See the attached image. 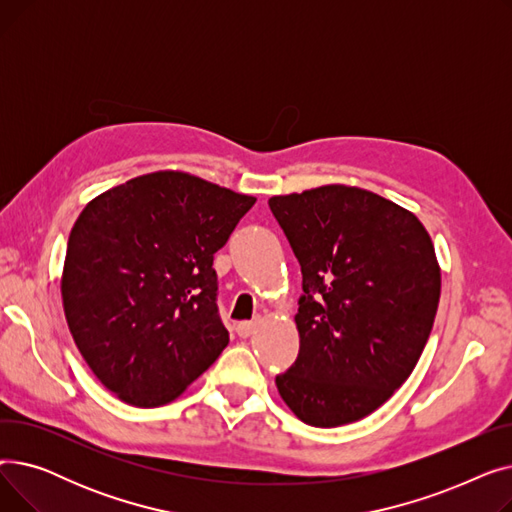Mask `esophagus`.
<instances>
[{"label": "esophagus", "instance_id": "obj_1", "mask_svg": "<svg viewBox=\"0 0 512 512\" xmlns=\"http://www.w3.org/2000/svg\"><path fill=\"white\" fill-rule=\"evenodd\" d=\"M257 328V321H240V324L236 326V332L240 338H249Z\"/></svg>", "mask_w": 512, "mask_h": 512}]
</instances>
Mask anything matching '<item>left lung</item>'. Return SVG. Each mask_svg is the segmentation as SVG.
I'll list each match as a JSON object with an SVG mask.
<instances>
[{"label": "left lung", "mask_w": 512, "mask_h": 512, "mask_svg": "<svg viewBox=\"0 0 512 512\" xmlns=\"http://www.w3.org/2000/svg\"><path fill=\"white\" fill-rule=\"evenodd\" d=\"M301 263L299 357L278 375L288 409L338 427L380 409L407 382L440 303L434 242L417 215L359 186L272 197Z\"/></svg>", "instance_id": "obj_1"}]
</instances>
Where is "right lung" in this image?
Listing matches in <instances>:
<instances>
[{
  "mask_svg": "<svg viewBox=\"0 0 512 512\" xmlns=\"http://www.w3.org/2000/svg\"><path fill=\"white\" fill-rule=\"evenodd\" d=\"M255 197L159 170L101 193L72 226L62 272L70 334L132 407L168 405L228 346L218 253Z\"/></svg>",
  "mask_w": 512,
  "mask_h": 512,
  "instance_id": "1",
  "label": "right lung"
}]
</instances>
